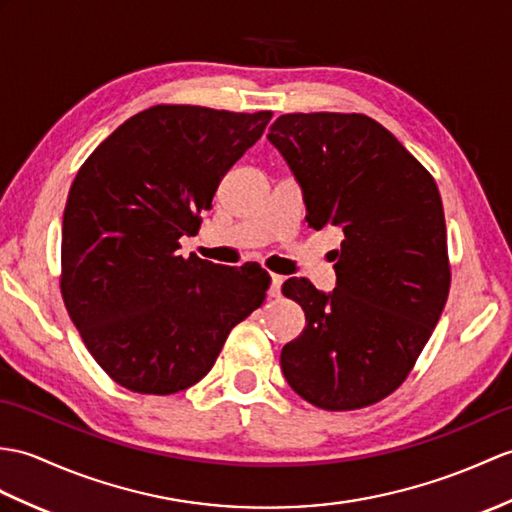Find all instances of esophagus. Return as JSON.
Returning a JSON list of instances; mask_svg holds the SVG:
<instances>
[{
    "instance_id": "esophagus-1",
    "label": "esophagus",
    "mask_w": 512,
    "mask_h": 512,
    "mask_svg": "<svg viewBox=\"0 0 512 512\" xmlns=\"http://www.w3.org/2000/svg\"><path fill=\"white\" fill-rule=\"evenodd\" d=\"M283 281H285V277L272 275V279H270V290H268V294L272 296V299H279V296H281V285H283Z\"/></svg>"
}]
</instances>
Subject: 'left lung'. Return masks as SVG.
<instances>
[{
  "label": "left lung",
  "instance_id": "left-lung-1",
  "mask_svg": "<svg viewBox=\"0 0 512 512\" xmlns=\"http://www.w3.org/2000/svg\"><path fill=\"white\" fill-rule=\"evenodd\" d=\"M268 139L303 187L307 224L344 233L331 294L292 277L305 312L281 351L290 388L312 406H373L410 375L441 318L451 266L434 176L362 113H288Z\"/></svg>",
  "mask_w": 512,
  "mask_h": 512
}]
</instances>
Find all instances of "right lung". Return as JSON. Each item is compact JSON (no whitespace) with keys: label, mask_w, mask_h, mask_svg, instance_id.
Wrapping results in <instances>:
<instances>
[{"label":"right lung","mask_w":512,"mask_h":512,"mask_svg":"<svg viewBox=\"0 0 512 512\" xmlns=\"http://www.w3.org/2000/svg\"><path fill=\"white\" fill-rule=\"evenodd\" d=\"M270 117L157 104L80 165L63 216L61 294L115 384L141 395L198 384L231 329L264 303L266 270L176 251L181 235L198 233L222 176Z\"/></svg>","instance_id":"add662e5"}]
</instances>
